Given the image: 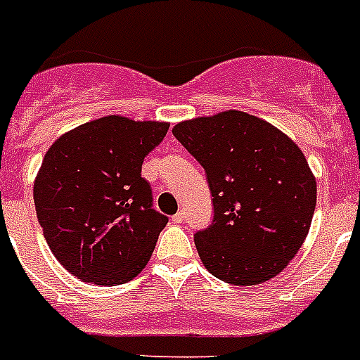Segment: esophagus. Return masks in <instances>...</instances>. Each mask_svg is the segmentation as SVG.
Wrapping results in <instances>:
<instances>
[{
    "label": "esophagus",
    "mask_w": 360,
    "mask_h": 360,
    "mask_svg": "<svg viewBox=\"0 0 360 360\" xmlns=\"http://www.w3.org/2000/svg\"><path fill=\"white\" fill-rule=\"evenodd\" d=\"M183 221H184V212H177V214L172 217V223L174 224H179L183 223Z\"/></svg>",
    "instance_id": "1"
}]
</instances>
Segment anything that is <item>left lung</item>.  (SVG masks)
Wrapping results in <instances>:
<instances>
[{"label": "left lung", "instance_id": "left-lung-1", "mask_svg": "<svg viewBox=\"0 0 360 360\" xmlns=\"http://www.w3.org/2000/svg\"><path fill=\"white\" fill-rule=\"evenodd\" d=\"M205 168L214 219L193 240L212 275L237 286L279 274L310 230L317 184L299 146L266 121L228 110L174 127Z\"/></svg>", "mask_w": 360, "mask_h": 360}]
</instances>
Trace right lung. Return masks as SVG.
Instances as JSON below:
<instances>
[{"instance_id": "1", "label": "right lung", "mask_w": 360, "mask_h": 360, "mask_svg": "<svg viewBox=\"0 0 360 360\" xmlns=\"http://www.w3.org/2000/svg\"><path fill=\"white\" fill-rule=\"evenodd\" d=\"M168 123L106 115L50 146L34 184L46 245L83 283L115 286L146 266L168 217L141 177Z\"/></svg>"}]
</instances>
